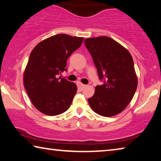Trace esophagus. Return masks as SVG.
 I'll list each match as a JSON object with an SVG mask.
<instances>
[{
	"label": "esophagus",
	"mask_w": 161,
	"mask_h": 161,
	"mask_svg": "<svg viewBox=\"0 0 161 161\" xmlns=\"http://www.w3.org/2000/svg\"><path fill=\"white\" fill-rule=\"evenodd\" d=\"M85 86H86L85 84H81V82H77V87H78L79 90H80V91H82L83 89H84V88H85Z\"/></svg>",
	"instance_id": "1"
}]
</instances>
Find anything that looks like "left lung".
I'll return each mask as SVG.
<instances>
[{
	"mask_svg": "<svg viewBox=\"0 0 161 161\" xmlns=\"http://www.w3.org/2000/svg\"><path fill=\"white\" fill-rule=\"evenodd\" d=\"M84 45L103 82L95 87L93 97L88 99L89 105L101 116L119 114L132 100L137 89L132 57L126 48L107 36L87 38Z\"/></svg>",
	"mask_w": 161,
	"mask_h": 161,
	"instance_id": "8db88e82",
	"label": "left lung"
}]
</instances>
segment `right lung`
<instances>
[{"instance_id":"right-lung-1","label":"right lung","mask_w":161,"mask_h":161,"mask_svg":"<svg viewBox=\"0 0 161 161\" xmlns=\"http://www.w3.org/2000/svg\"><path fill=\"white\" fill-rule=\"evenodd\" d=\"M84 37L58 34L35 46L24 72V86L32 104L48 116L64 113L77 93L75 83L58 76L67 71V60Z\"/></svg>"}]
</instances>
